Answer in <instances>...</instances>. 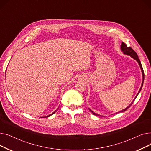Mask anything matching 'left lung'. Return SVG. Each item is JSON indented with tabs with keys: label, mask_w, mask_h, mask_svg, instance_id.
Listing matches in <instances>:
<instances>
[{
	"label": "left lung",
	"mask_w": 151,
	"mask_h": 151,
	"mask_svg": "<svg viewBox=\"0 0 151 151\" xmlns=\"http://www.w3.org/2000/svg\"><path fill=\"white\" fill-rule=\"evenodd\" d=\"M121 51H122V52L124 54H126V55H130V56L131 57V58H132L133 59H134V60H136L137 62H138V64H139V67H140V68H141V72H142V84H141V88H140V89H139V91H138V93H137V96L134 97V99H133V100L132 101V103L131 104L127 106V107H126L125 109H122V110H121V111H119V112H117V113H122V112H124V111H126L127 109L129 107H130L131 106V105H132V104L133 103V101H134V100H135V99L137 98V96L139 94V93L140 92V91H141V89H142V85H143V82H144V79H145V74H144V71H143V69H142V65H141V62H140V60H139V58H138V55H137V54L136 53V52L134 51L132 47H127V45L124 43H121ZM89 109L90 110V111L93 114H94V115H96V116H100L99 114H96V113H94L93 111H92L90 109V108H89Z\"/></svg>",
	"instance_id": "obj_1"
}]
</instances>
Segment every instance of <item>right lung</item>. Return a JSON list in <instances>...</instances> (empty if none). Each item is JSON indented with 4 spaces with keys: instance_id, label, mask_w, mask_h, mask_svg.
Returning a JSON list of instances; mask_svg holds the SVG:
<instances>
[{
    "instance_id": "add662e5",
    "label": "right lung",
    "mask_w": 151,
    "mask_h": 151,
    "mask_svg": "<svg viewBox=\"0 0 151 151\" xmlns=\"http://www.w3.org/2000/svg\"><path fill=\"white\" fill-rule=\"evenodd\" d=\"M57 109H56V110H55V111H54V112H53V113H52V114H50V115H48V116H45V117H49V116H51V115H52V114H54V113H55V111H57Z\"/></svg>"
}]
</instances>
